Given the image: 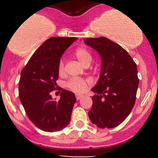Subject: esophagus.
<instances>
[{
	"instance_id": "esophagus-1",
	"label": "esophagus",
	"mask_w": 158,
	"mask_h": 158,
	"mask_svg": "<svg viewBox=\"0 0 158 158\" xmlns=\"http://www.w3.org/2000/svg\"><path fill=\"white\" fill-rule=\"evenodd\" d=\"M82 97V95H80V94H76V98L77 100H79Z\"/></svg>"
}]
</instances>
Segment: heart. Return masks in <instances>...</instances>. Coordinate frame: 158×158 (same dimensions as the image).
<instances>
[{
	"label": "heart",
	"mask_w": 158,
	"mask_h": 158,
	"mask_svg": "<svg viewBox=\"0 0 158 158\" xmlns=\"http://www.w3.org/2000/svg\"><path fill=\"white\" fill-rule=\"evenodd\" d=\"M75 55L77 57L78 60H79L82 64L84 66L90 64L92 60V56L91 52H89V49L85 47H79L75 51ZM64 63L63 60H60L58 66V72L60 74H63L64 73ZM89 83L88 80L80 79V78H73L68 81L66 83V86L72 91L76 92H82L87 88V85Z\"/></svg>",
	"instance_id": "obj_1"
}]
</instances>
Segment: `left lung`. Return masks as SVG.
Here are the masks:
<instances>
[{"label":"left lung","mask_w":158,"mask_h":158,"mask_svg":"<svg viewBox=\"0 0 158 158\" xmlns=\"http://www.w3.org/2000/svg\"><path fill=\"white\" fill-rule=\"evenodd\" d=\"M84 42L99 53L102 60L99 79L91 89L95 95L89 117L98 128H114L135 106L139 83L137 65L125 49L108 38H86Z\"/></svg>","instance_id":"left-lung-1"}]
</instances>
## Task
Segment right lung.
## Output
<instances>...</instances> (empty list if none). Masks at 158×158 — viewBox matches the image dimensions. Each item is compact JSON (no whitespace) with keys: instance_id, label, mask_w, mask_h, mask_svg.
<instances>
[{"instance_id":"add662e5","label":"right lung","mask_w":158,"mask_h":158,"mask_svg":"<svg viewBox=\"0 0 158 158\" xmlns=\"http://www.w3.org/2000/svg\"><path fill=\"white\" fill-rule=\"evenodd\" d=\"M76 37H51L39 47L22 69L19 81V98L27 115L35 126L47 132L66 128L71 119L76 96L61 91L58 102L50 92L56 88L58 66L66 49Z\"/></svg>"}]
</instances>
